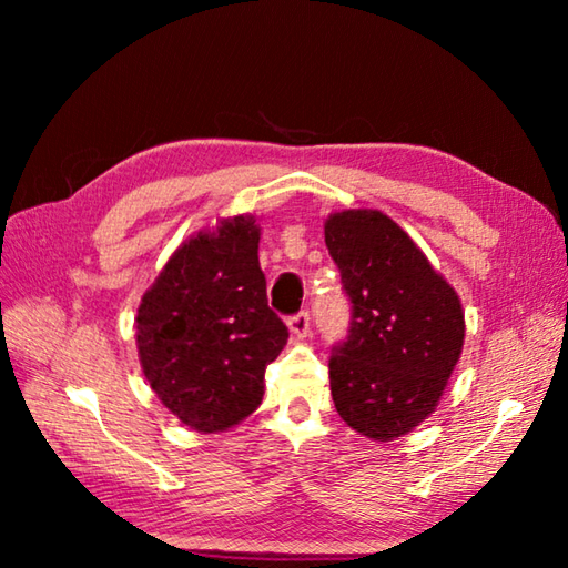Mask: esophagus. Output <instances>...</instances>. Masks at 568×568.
<instances>
[{
	"mask_svg": "<svg viewBox=\"0 0 568 568\" xmlns=\"http://www.w3.org/2000/svg\"><path fill=\"white\" fill-rule=\"evenodd\" d=\"M287 328H291L295 338H301V341L307 338V335H311V315H307V313L293 315V318L287 321Z\"/></svg>",
	"mask_w": 568,
	"mask_h": 568,
	"instance_id": "obj_1",
	"label": "esophagus"
}]
</instances>
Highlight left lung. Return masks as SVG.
I'll list each match as a JSON object with an SVG mask.
<instances>
[{
    "label": "left lung",
    "instance_id": "8db88e82",
    "mask_svg": "<svg viewBox=\"0 0 568 568\" xmlns=\"http://www.w3.org/2000/svg\"><path fill=\"white\" fill-rule=\"evenodd\" d=\"M325 245L353 303L348 341L331 355L338 416L371 440H396L436 410L464 351V305L381 210H341Z\"/></svg>",
    "mask_w": 568,
    "mask_h": 568
}]
</instances>
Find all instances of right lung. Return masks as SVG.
<instances>
[{"label": "right lung", "mask_w": 568, "mask_h": 568, "mask_svg": "<svg viewBox=\"0 0 568 568\" xmlns=\"http://www.w3.org/2000/svg\"><path fill=\"white\" fill-rule=\"evenodd\" d=\"M253 215L190 235L142 295L134 335L162 406L200 434H223L261 406L265 368L287 343L267 307Z\"/></svg>", "instance_id": "obj_1"}]
</instances>
